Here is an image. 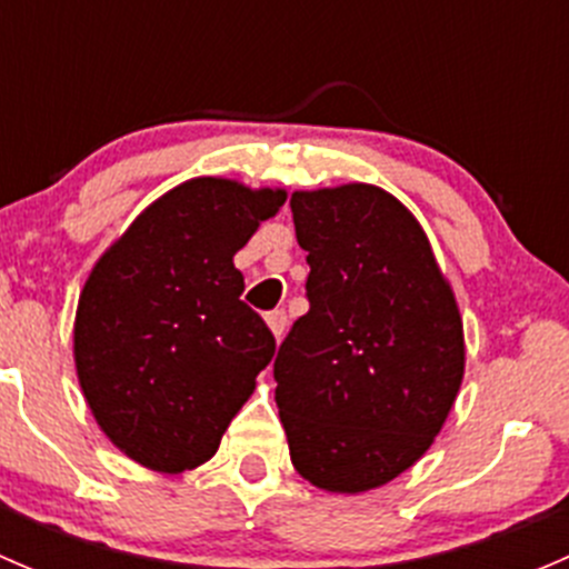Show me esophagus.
Returning <instances> with one entry per match:
<instances>
[{
    "label": "esophagus",
    "instance_id": "obj_1",
    "mask_svg": "<svg viewBox=\"0 0 569 569\" xmlns=\"http://www.w3.org/2000/svg\"><path fill=\"white\" fill-rule=\"evenodd\" d=\"M286 321H289V319H286V311H269L267 313V325H269V330H272L274 338L283 336Z\"/></svg>",
    "mask_w": 569,
    "mask_h": 569
}]
</instances>
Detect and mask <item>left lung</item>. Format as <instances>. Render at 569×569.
I'll list each match as a JSON object with an SVG mask.
<instances>
[{
  "label": "left lung",
  "mask_w": 569,
  "mask_h": 569,
  "mask_svg": "<svg viewBox=\"0 0 569 569\" xmlns=\"http://www.w3.org/2000/svg\"><path fill=\"white\" fill-rule=\"evenodd\" d=\"M306 317L274 358L297 473L366 492L421 460L462 386V319L427 233L386 189L291 194Z\"/></svg>",
  "instance_id": "obj_1"
}]
</instances>
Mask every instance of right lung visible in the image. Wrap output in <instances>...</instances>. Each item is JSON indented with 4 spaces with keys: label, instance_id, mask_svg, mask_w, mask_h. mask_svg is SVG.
<instances>
[{
    "label": "right lung",
    "instance_id": "add662e5",
    "mask_svg": "<svg viewBox=\"0 0 569 569\" xmlns=\"http://www.w3.org/2000/svg\"><path fill=\"white\" fill-rule=\"evenodd\" d=\"M283 189L192 178L148 206L90 272L73 325L79 386L104 435L162 473L214 451L274 355L233 256Z\"/></svg>",
    "mask_w": 569,
    "mask_h": 569
}]
</instances>
